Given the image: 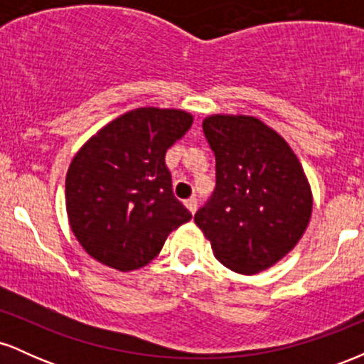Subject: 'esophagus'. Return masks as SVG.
Segmentation results:
<instances>
[{
    "mask_svg": "<svg viewBox=\"0 0 364 364\" xmlns=\"http://www.w3.org/2000/svg\"><path fill=\"white\" fill-rule=\"evenodd\" d=\"M185 207L188 208V210L191 212V214H195V212H196V207H198V200H196L195 196H191V198L185 200Z\"/></svg>",
    "mask_w": 364,
    "mask_h": 364,
    "instance_id": "34e87169",
    "label": "esophagus"
}]
</instances>
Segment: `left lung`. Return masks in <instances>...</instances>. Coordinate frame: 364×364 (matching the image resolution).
<instances>
[{"label": "left lung", "instance_id": "8db88e82", "mask_svg": "<svg viewBox=\"0 0 364 364\" xmlns=\"http://www.w3.org/2000/svg\"><path fill=\"white\" fill-rule=\"evenodd\" d=\"M202 127L215 154V190L195 224L224 267L258 274L286 257L306 231L310 183L287 141L258 118L212 114Z\"/></svg>", "mask_w": 364, "mask_h": 364}]
</instances>
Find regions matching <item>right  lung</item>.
<instances>
[{
    "label": "right lung",
    "instance_id": "right-lung-1",
    "mask_svg": "<svg viewBox=\"0 0 364 364\" xmlns=\"http://www.w3.org/2000/svg\"><path fill=\"white\" fill-rule=\"evenodd\" d=\"M193 123L181 109L139 107L112 119L75 154L66 214L97 262L129 272L157 257L191 214L173 195L166 152Z\"/></svg>",
    "mask_w": 364,
    "mask_h": 364
}]
</instances>
